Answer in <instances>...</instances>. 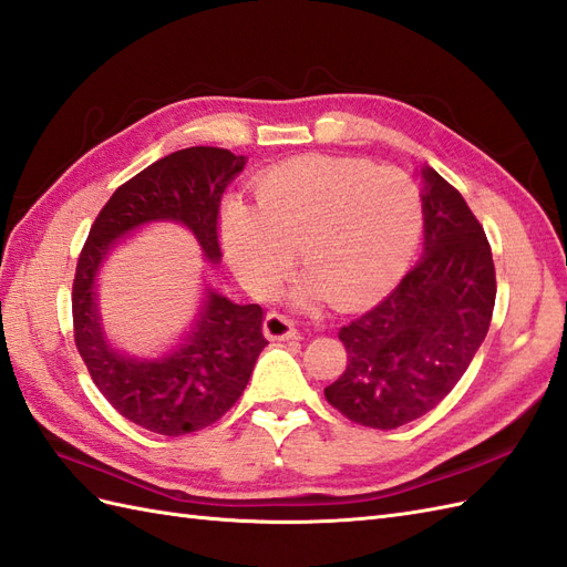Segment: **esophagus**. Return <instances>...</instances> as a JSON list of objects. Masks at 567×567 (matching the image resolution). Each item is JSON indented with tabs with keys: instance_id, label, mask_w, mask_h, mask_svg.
I'll return each instance as SVG.
<instances>
[{
	"instance_id": "obj_1",
	"label": "esophagus",
	"mask_w": 567,
	"mask_h": 567,
	"mask_svg": "<svg viewBox=\"0 0 567 567\" xmlns=\"http://www.w3.org/2000/svg\"><path fill=\"white\" fill-rule=\"evenodd\" d=\"M262 333H266V338H270V340H292V338H299L292 319H287V316H282L278 311H270L266 316V321H262Z\"/></svg>"
}]
</instances>
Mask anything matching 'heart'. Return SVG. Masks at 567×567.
<instances>
[{
	"mask_svg": "<svg viewBox=\"0 0 567 567\" xmlns=\"http://www.w3.org/2000/svg\"><path fill=\"white\" fill-rule=\"evenodd\" d=\"M256 195L258 205L229 197L221 209L224 251L254 295L272 292L299 248L297 301L360 305L393 282L417 241L420 195L399 168L297 156L266 171Z\"/></svg>",
	"mask_w": 567,
	"mask_h": 567,
	"instance_id": "obj_1",
	"label": "heart"
}]
</instances>
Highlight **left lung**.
Returning a JSON list of instances; mask_svg holds the SVG:
<instances>
[{
	"mask_svg": "<svg viewBox=\"0 0 567 567\" xmlns=\"http://www.w3.org/2000/svg\"><path fill=\"white\" fill-rule=\"evenodd\" d=\"M423 258L377 307L340 328L346 372L326 401L364 427L423 417L464 377L491 328L495 266L476 215L434 168H423Z\"/></svg>",
	"mask_w": 567,
	"mask_h": 567,
	"instance_id": "1",
	"label": "left lung"
}]
</instances>
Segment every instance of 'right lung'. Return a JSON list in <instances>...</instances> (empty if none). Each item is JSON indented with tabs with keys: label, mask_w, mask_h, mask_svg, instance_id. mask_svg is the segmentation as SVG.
Here are the masks:
<instances>
[{
	"label": "right lung",
	"mask_w": 567,
	"mask_h": 567,
	"mask_svg": "<svg viewBox=\"0 0 567 567\" xmlns=\"http://www.w3.org/2000/svg\"><path fill=\"white\" fill-rule=\"evenodd\" d=\"M246 156L188 147L125 181L91 224L72 285L74 346L94 384L117 413L144 430L181 437L209 427L239 401L268 346L262 309L207 292L186 343L159 360L115 352L101 333L94 280L111 244L147 221L188 227L207 260L219 262V200Z\"/></svg>",
	"instance_id": "obj_1"
}]
</instances>
